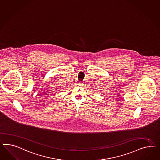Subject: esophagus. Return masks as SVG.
Masks as SVG:
<instances>
[{
  "instance_id": "esophagus-1",
  "label": "esophagus",
  "mask_w": 160,
  "mask_h": 160,
  "mask_svg": "<svg viewBox=\"0 0 160 160\" xmlns=\"http://www.w3.org/2000/svg\"><path fill=\"white\" fill-rule=\"evenodd\" d=\"M79 84H80V85H81V84H82V83H80H80H79Z\"/></svg>"
}]
</instances>
